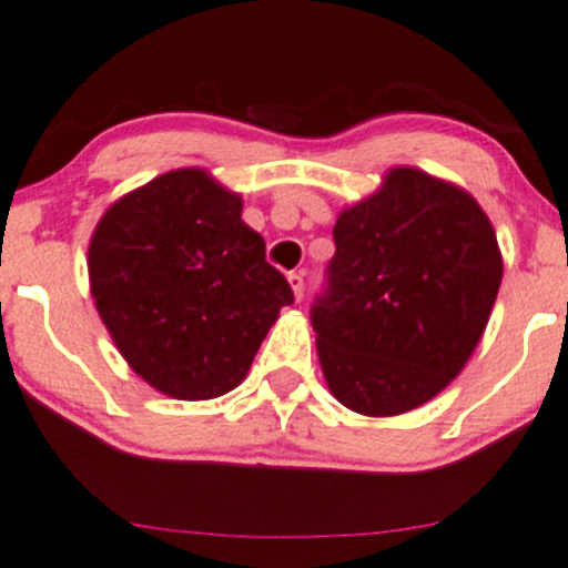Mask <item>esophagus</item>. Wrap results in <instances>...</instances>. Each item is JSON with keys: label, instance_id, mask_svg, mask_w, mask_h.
Instances as JSON below:
<instances>
[{"label": "esophagus", "instance_id": "esophagus-1", "mask_svg": "<svg viewBox=\"0 0 568 568\" xmlns=\"http://www.w3.org/2000/svg\"><path fill=\"white\" fill-rule=\"evenodd\" d=\"M288 283L293 288V298H304V272H288Z\"/></svg>", "mask_w": 568, "mask_h": 568}]
</instances>
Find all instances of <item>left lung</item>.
<instances>
[{
	"instance_id": "8db88e82",
	"label": "left lung",
	"mask_w": 568,
	"mask_h": 568,
	"mask_svg": "<svg viewBox=\"0 0 568 568\" xmlns=\"http://www.w3.org/2000/svg\"><path fill=\"white\" fill-rule=\"evenodd\" d=\"M327 291L312 306L329 393L351 412L396 416L466 367L500 280L495 231L469 191L393 168L337 214Z\"/></svg>"
}]
</instances>
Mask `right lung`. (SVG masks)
Here are the masks:
<instances>
[{"label": "right lung", "instance_id": "1", "mask_svg": "<svg viewBox=\"0 0 568 568\" xmlns=\"http://www.w3.org/2000/svg\"><path fill=\"white\" fill-rule=\"evenodd\" d=\"M241 193L201 168L156 175L102 214L89 283L135 375L181 400L233 390L293 291L241 220Z\"/></svg>", "mask_w": 568, "mask_h": 568}]
</instances>
